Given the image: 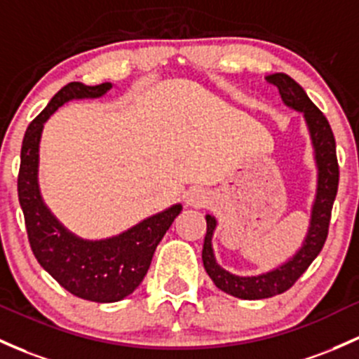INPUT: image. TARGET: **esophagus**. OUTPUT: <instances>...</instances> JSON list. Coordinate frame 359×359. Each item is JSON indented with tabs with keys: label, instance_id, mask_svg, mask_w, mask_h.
Instances as JSON below:
<instances>
[{
	"label": "esophagus",
	"instance_id": "esophagus-1",
	"mask_svg": "<svg viewBox=\"0 0 359 359\" xmlns=\"http://www.w3.org/2000/svg\"><path fill=\"white\" fill-rule=\"evenodd\" d=\"M186 203L191 208H204L210 203V196L203 189H191L186 196Z\"/></svg>",
	"mask_w": 359,
	"mask_h": 359
}]
</instances>
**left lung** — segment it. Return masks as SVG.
Here are the masks:
<instances>
[{"mask_svg":"<svg viewBox=\"0 0 359 359\" xmlns=\"http://www.w3.org/2000/svg\"><path fill=\"white\" fill-rule=\"evenodd\" d=\"M269 83L276 85L281 93L283 102L290 109L302 112L309 128L310 140H312L315 163H317V192L312 204L310 215V226L302 247L293 257L269 273L257 276H237L223 269L215 259L212 252V233L216 230V218L206 215V237L203 245V264L204 269L216 288L242 300H262L274 294L285 293L297 283V279L309 269L313 259L320 254L324 247L327 233H329L330 212L339 186V165L336 155V140L332 129L324 114L317 109V105L310 100L305 90L302 88L293 78L285 73H274L266 76Z\"/></svg>","mask_w":359,"mask_h":359,"instance_id":"left-lung-1","label":"left lung"}]
</instances>
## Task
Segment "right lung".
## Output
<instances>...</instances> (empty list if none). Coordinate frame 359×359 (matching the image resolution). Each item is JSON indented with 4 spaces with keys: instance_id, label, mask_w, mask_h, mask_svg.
<instances>
[{
    "instance_id": "right-lung-1",
    "label": "right lung",
    "mask_w": 359,
    "mask_h": 359,
    "mask_svg": "<svg viewBox=\"0 0 359 359\" xmlns=\"http://www.w3.org/2000/svg\"><path fill=\"white\" fill-rule=\"evenodd\" d=\"M110 88L112 83L80 81L62 86L27 128L18 172V201L35 259L71 294L97 303L124 300L141 285L156 245L182 211V204H173L116 237L85 240L62 226L46 206L39 189V144L46 121L66 102L98 98Z\"/></svg>"
}]
</instances>
